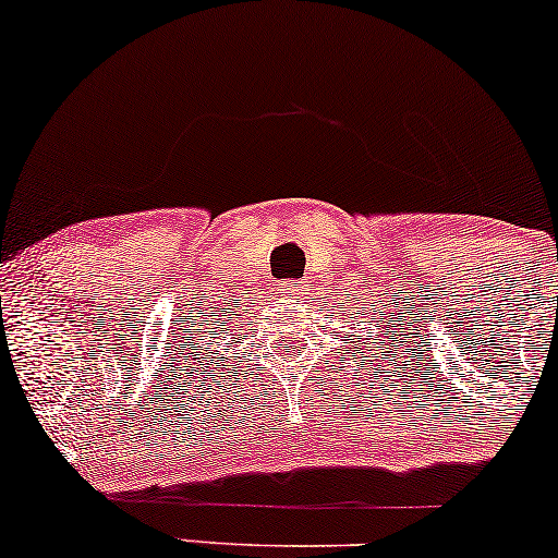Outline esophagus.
<instances>
[{"label":"esophagus","mask_w":558,"mask_h":558,"mask_svg":"<svg viewBox=\"0 0 558 558\" xmlns=\"http://www.w3.org/2000/svg\"><path fill=\"white\" fill-rule=\"evenodd\" d=\"M277 294L284 296V300H300V296L305 294V281H294V279L279 281Z\"/></svg>","instance_id":"34e87169"}]
</instances>
